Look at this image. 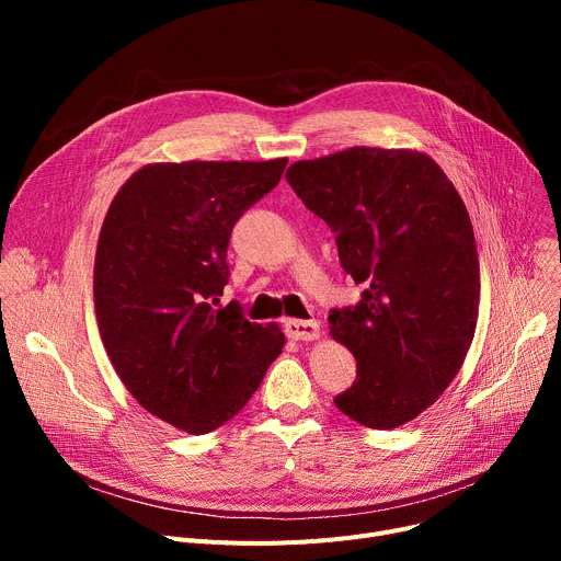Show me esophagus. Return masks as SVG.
<instances>
[{
    "label": "esophagus",
    "instance_id": "obj_1",
    "mask_svg": "<svg viewBox=\"0 0 561 561\" xmlns=\"http://www.w3.org/2000/svg\"><path fill=\"white\" fill-rule=\"evenodd\" d=\"M284 332L293 341H313L320 334V322L318 320L288 318V320H284Z\"/></svg>",
    "mask_w": 561,
    "mask_h": 561
}]
</instances>
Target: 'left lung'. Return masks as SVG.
Returning <instances> with one entry per match:
<instances>
[{
    "label": "left lung",
    "instance_id": "1",
    "mask_svg": "<svg viewBox=\"0 0 561 561\" xmlns=\"http://www.w3.org/2000/svg\"><path fill=\"white\" fill-rule=\"evenodd\" d=\"M286 182L364 286L328 318L357 359L334 404L373 430L404 425L448 389L476 334L480 261L466 206L444 170L409 150L352 147L293 163Z\"/></svg>",
    "mask_w": 561,
    "mask_h": 561
}]
</instances>
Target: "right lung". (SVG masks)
<instances>
[{
    "instance_id": "add662e5",
    "label": "right lung",
    "mask_w": 561,
    "mask_h": 561,
    "mask_svg": "<svg viewBox=\"0 0 561 561\" xmlns=\"http://www.w3.org/2000/svg\"><path fill=\"white\" fill-rule=\"evenodd\" d=\"M286 159L157 163L113 197L95 256V311L127 391L161 421L206 434L231 421L284 347L277 325L218 309L239 218Z\"/></svg>"
}]
</instances>
